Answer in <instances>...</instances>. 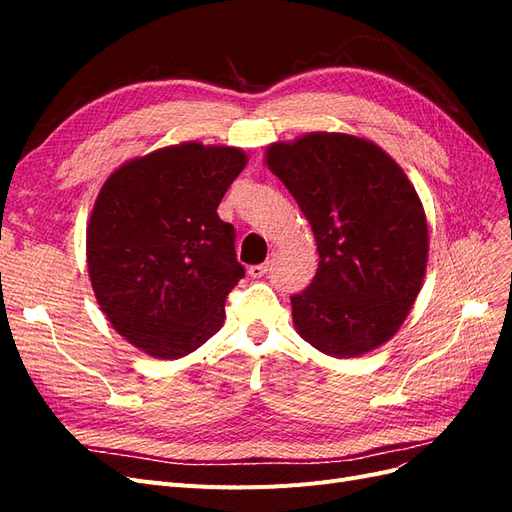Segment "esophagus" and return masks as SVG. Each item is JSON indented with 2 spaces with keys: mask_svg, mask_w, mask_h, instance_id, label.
Wrapping results in <instances>:
<instances>
[{
  "mask_svg": "<svg viewBox=\"0 0 512 512\" xmlns=\"http://www.w3.org/2000/svg\"><path fill=\"white\" fill-rule=\"evenodd\" d=\"M271 256H275V254H271ZM269 267H271V258L267 262H260V265H252L250 269H247V273H250L252 277H262V275H267Z\"/></svg>",
  "mask_w": 512,
  "mask_h": 512,
  "instance_id": "34e87169",
  "label": "esophagus"
}]
</instances>
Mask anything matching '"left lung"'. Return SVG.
Returning a JSON list of instances; mask_svg holds the SVG:
<instances>
[{"instance_id":"1","label":"left lung","mask_w":512,"mask_h":512,"mask_svg":"<svg viewBox=\"0 0 512 512\" xmlns=\"http://www.w3.org/2000/svg\"><path fill=\"white\" fill-rule=\"evenodd\" d=\"M267 166L312 224L318 271L292 294V322L316 350L352 359L376 350L410 314L427 269V218L414 185L376 143L309 132L273 143Z\"/></svg>"}]
</instances>
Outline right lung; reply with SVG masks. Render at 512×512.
<instances>
[{
	"label": "right lung",
	"mask_w": 512,
	"mask_h": 512,
	"mask_svg": "<svg viewBox=\"0 0 512 512\" xmlns=\"http://www.w3.org/2000/svg\"><path fill=\"white\" fill-rule=\"evenodd\" d=\"M247 156L181 143L121 164L87 224V269L113 329L156 359H181L224 324L245 275L218 207Z\"/></svg>",
	"instance_id": "1"
}]
</instances>
